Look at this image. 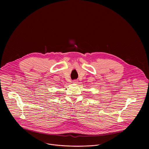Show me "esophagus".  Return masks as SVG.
Wrapping results in <instances>:
<instances>
[{"instance_id": "34e87169", "label": "esophagus", "mask_w": 149, "mask_h": 149, "mask_svg": "<svg viewBox=\"0 0 149 149\" xmlns=\"http://www.w3.org/2000/svg\"><path fill=\"white\" fill-rule=\"evenodd\" d=\"M73 84H77V83H78V81L77 80H74L73 81Z\"/></svg>"}]
</instances>
